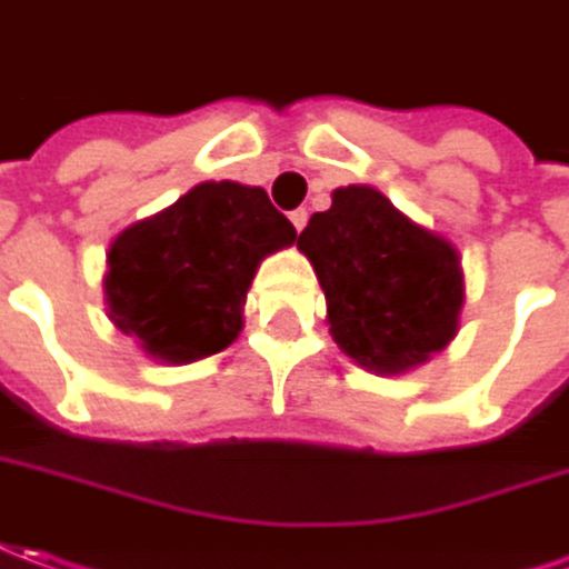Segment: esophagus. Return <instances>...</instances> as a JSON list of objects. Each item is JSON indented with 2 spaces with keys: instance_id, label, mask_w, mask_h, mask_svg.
Instances as JSON below:
<instances>
[{
  "instance_id": "34e87169",
  "label": "esophagus",
  "mask_w": 569,
  "mask_h": 569,
  "mask_svg": "<svg viewBox=\"0 0 569 569\" xmlns=\"http://www.w3.org/2000/svg\"><path fill=\"white\" fill-rule=\"evenodd\" d=\"M307 219H309L307 207H297V210H293V213H291L293 229H297V232H303V226H307Z\"/></svg>"
}]
</instances>
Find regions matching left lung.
Masks as SVG:
<instances>
[{
  "label": "left lung",
  "instance_id": "8db88e82",
  "mask_svg": "<svg viewBox=\"0 0 569 569\" xmlns=\"http://www.w3.org/2000/svg\"><path fill=\"white\" fill-rule=\"evenodd\" d=\"M319 276L340 350L397 375L442 350L465 300L456 247L425 232L368 186L337 188L297 238Z\"/></svg>",
  "mask_w": 569,
  "mask_h": 569
}]
</instances>
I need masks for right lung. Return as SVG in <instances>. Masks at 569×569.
<instances>
[{
    "label": "right lung",
    "instance_id": "1",
    "mask_svg": "<svg viewBox=\"0 0 569 569\" xmlns=\"http://www.w3.org/2000/svg\"><path fill=\"white\" fill-rule=\"evenodd\" d=\"M293 238L291 219L262 188L194 186L113 241L108 316L154 359L182 366L213 356L241 331V307L262 257Z\"/></svg>",
    "mask_w": 569,
    "mask_h": 569
}]
</instances>
